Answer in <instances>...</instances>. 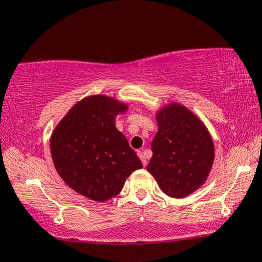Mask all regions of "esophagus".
<instances>
[{"instance_id":"1","label":"esophagus","mask_w":262,"mask_h":262,"mask_svg":"<svg viewBox=\"0 0 262 262\" xmlns=\"http://www.w3.org/2000/svg\"><path fill=\"white\" fill-rule=\"evenodd\" d=\"M137 155H138V157H140L141 161H142L143 167H146V165H147V159H146V157H144V153L142 152V150H137Z\"/></svg>"}]
</instances>
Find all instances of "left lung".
<instances>
[{"mask_svg": "<svg viewBox=\"0 0 262 262\" xmlns=\"http://www.w3.org/2000/svg\"><path fill=\"white\" fill-rule=\"evenodd\" d=\"M158 132L147 170L165 195L183 199L204 185L214 159L213 141L204 122L178 103L156 115Z\"/></svg>", "mask_w": 262, "mask_h": 262, "instance_id": "obj_1", "label": "left lung"}]
</instances>
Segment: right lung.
I'll list each match as a JSON object with an SVG mask.
<instances>
[{
  "label": "right lung",
  "mask_w": 262,
  "mask_h": 262,
  "mask_svg": "<svg viewBox=\"0 0 262 262\" xmlns=\"http://www.w3.org/2000/svg\"><path fill=\"white\" fill-rule=\"evenodd\" d=\"M127 105L106 95H91L70 109L50 138L56 171L76 192L106 201L121 191L132 171L143 167L115 126Z\"/></svg>",
  "instance_id": "right-lung-1"
}]
</instances>
